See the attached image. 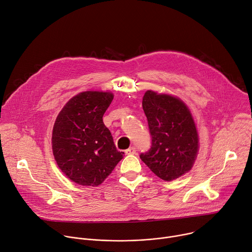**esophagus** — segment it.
Here are the masks:
<instances>
[{
    "label": "esophagus",
    "mask_w": 252,
    "mask_h": 252,
    "mask_svg": "<svg viewBox=\"0 0 252 252\" xmlns=\"http://www.w3.org/2000/svg\"><path fill=\"white\" fill-rule=\"evenodd\" d=\"M135 151H136L135 147L131 146V147H129V148H127V149L126 150V154H127V155H130V154H135Z\"/></svg>",
    "instance_id": "esophagus-1"
}]
</instances>
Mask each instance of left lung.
I'll use <instances>...</instances> for the list:
<instances>
[{"label": "left lung", "instance_id": "obj_1", "mask_svg": "<svg viewBox=\"0 0 252 252\" xmlns=\"http://www.w3.org/2000/svg\"><path fill=\"white\" fill-rule=\"evenodd\" d=\"M142 108L151 134L150 149L139 155L160 179L172 181L189 172L199 150L193 116L183 101L167 94L146 91Z\"/></svg>", "mask_w": 252, "mask_h": 252}]
</instances>
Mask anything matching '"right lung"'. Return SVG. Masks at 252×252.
I'll return each instance as SVG.
<instances>
[{"label": "right lung", "instance_id": "obj_1", "mask_svg": "<svg viewBox=\"0 0 252 252\" xmlns=\"http://www.w3.org/2000/svg\"><path fill=\"white\" fill-rule=\"evenodd\" d=\"M114 99L111 92L86 91L60 111L52 131V151L61 171L82 186H99L123 159L103 116Z\"/></svg>", "mask_w": 252, "mask_h": 252}]
</instances>
